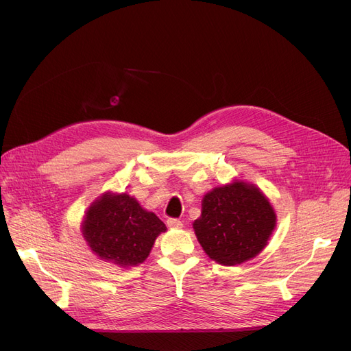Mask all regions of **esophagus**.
I'll return each mask as SVG.
<instances>
[{
	"label": "esophagus",
	"instance_id": "obj_1",
	"mask_svg": "<svg viewBox=\"0 0 351 351\" xmlns=\"http://www.w3.org/2000/svg\"><path fill=\"white\" fill-rule=\"evenodd\" d=\"M167 226L171 228H181L182 227V221L177 220V219H169L167 220Z\"/></svg>",
	"mask_w": 351,
	"mask_h": 351
}]
</instances>
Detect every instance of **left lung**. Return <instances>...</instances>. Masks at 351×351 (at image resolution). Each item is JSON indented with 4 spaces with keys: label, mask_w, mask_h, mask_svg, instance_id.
Masks as SVG:
<instances>
[{
    "label": "left lung",
    "mask_w": 351,
    "mask_h": 351,
    "mask_svg": "<svg viewBox=\"0 0 351 351\" xmlns=\"http://www.w3.org/2000/svg\"><path fill=\"white\" fill-rule=\"evenodd\" d=\"M276 221L274 208L260 189L234 181L204 195L193 228L211 260L236 265L261 253Z\"/></svg>",
    "instance_id": "1"
}]
</instances>
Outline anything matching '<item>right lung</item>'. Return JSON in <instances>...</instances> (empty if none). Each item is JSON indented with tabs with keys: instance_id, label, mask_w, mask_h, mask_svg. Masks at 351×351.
Here are the masks:
<instances>
[{
	"instance_id": "1",
	"label": "right lung",
	"mask_w": 351,
	"mask_h": 351,
	"mask_svg": "<svg viewBox=\"0 0 351 351\" xmlns=\"http://www.w3.org/2000/svg\"><path fill=\"white\" fill-rule=\"evenodd\" d=\"M81 230L97 257L131 267L148 257L156 239L167 227L134 197L106 193L90 206Z\"/></svg>"
}]
</instances>
